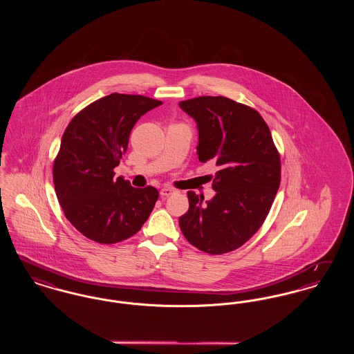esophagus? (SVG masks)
Returning <instances> with one entry per match:
<instances>
[{
  "label": "esophagus",
  "mask_w": 354,
  "mask_h": 354,
  "mask_svg": "<svg viewBox=\"0 0 354 354\" xmlns=\"http://www.w3.org/2000/svg\"><path fill=\"white\" fill-rule=\"evenodd\" d=\"M174 192H175L174 188H171V187H163V188L160 189V196H162V198H167L169 195H172Z\"/></svg>",
  "instance_id": "1"
}]
</instances>
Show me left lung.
<instances>
[{
	"label": "left lung",
	"mask_w": 354,
	"mask_h": 354,
	"mask_svg": "<svg viewBox=\"0 0 354 354\" xmlns=\"http://www.w3.org/2000/svg\"><path fill=\"white\" fill-rule=\"evenodd\" d=\"M179 106L196 122L199 160L212 159L219 167L211 201L188 191L189 208L179 219L180 230L203 252H231L267 218L280 185V155L264 119L245 104L225 97H199Z\"/></svg>",
	"instance_id": "obj_1"
}]
</instances>
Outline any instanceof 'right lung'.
Segmentation results:
<instances>
[{
	"label": "right lung",
	"mask_w": 354,
	"mask_h": 354,
	"mask_svg": "<svg viewBox=\"0 0 354 354\" xmlns=\"http://www.w3.org/2000/svg\"><path fill=\"white\" fill-rule=\"evenodd\" d=\"M162 102L113 93L93 102L68 123L54 160V188L66 219L90 240L114 244L135 235L149 219L158 189L134 188L114 169L129 136Z\"/></svg>",
	"instance_id": "right-lung-1"
}]
</instances>
